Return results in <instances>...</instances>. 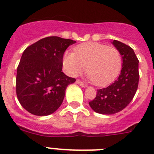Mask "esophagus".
Returning a JSON list of instances; mask_svg holds the SVG:
<instances>
[{
	"label": "esophagus",
	"mask_w": 154,
	"mask_h": 154,
	"mask_svg": "<svg viewBox=\"0 0 154 154\" xmlns=\"http://www.w3.org/2000/svg\"><path fill=\"white\" fill-rule=\"evenodd\" d=\"M76 83H77V84H79V85L80 86H82V87H84V88H85V87H87V85H86V84L83 83V82H82V81H80V80H79V79H77V80H76Z\"/></svg>",
	"instance_id": "obj_1"
}]
</instances>
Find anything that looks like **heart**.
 I'll list each match as a JSON object with an SVG mask.
<instances>
[{"label":"heart","instance_id":"heart-1","mask_svg":"<svg viewBox=\"0 0 154 154\" xmlns=\"http://www.w3.org/2000/svg\"><path fill=\"white\" fill-rule=\"evenodd\" d=\"M75 51H65L63 56L64 68L69 75L76 76L86 69L88 79L98 86H104L120 72L123 59L115 48L88 42L76 46Z\"/></svg>","mask_w":154,"mask_h":154}]
</instances>
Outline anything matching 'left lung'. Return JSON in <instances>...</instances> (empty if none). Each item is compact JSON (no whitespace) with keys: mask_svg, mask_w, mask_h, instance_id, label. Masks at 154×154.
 Instances as JSON below:
<instances>
[{"mask_svg":"<svg viewBox=\"0 0 154 154\" xmlns=\"http://www.w3.org/2000/svg\"><path fill=\"white\" fill-rule=\"evenodd\" d=\"M112 44L123 58L120 75L108 87L98 89L96 98L89 103L95 112L105 115L120 112L130 104L137 90L140 78L139 60L133 48L116 40Z\"/></svg>","mask_w":154,"mask_h":154,"instance_id":"left-lung-1","label":"left lung"}]
</instances>
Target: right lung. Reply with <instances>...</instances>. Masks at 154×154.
Masks as SVG:
<instances>
[{
	"label": "right lung",
	"instance_id": "1",
	"mask_svg": "<svg viewBox=\"0 0 154 154\" xmlns=\"http://www.w3.org/2000/svg\"><path fill=\"white\" fill-rule=\"evenodd\" d=\"M75 42L47 37L24 51L17 69L16 93L19 103L30 113L48 116L60 107L65 89L75 82L62 72L63 55Z\"/></svg>",
	"mask_w": 154,
	"mask_h": 154
}]
</instances>
